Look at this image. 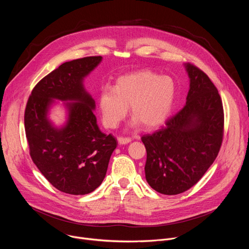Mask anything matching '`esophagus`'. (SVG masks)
Segmentation results:
<instances>
[{
  "instance_id": "1",
  "label": "esophagus",
  "mask_w": 249,
  "mask_h": 249,
  "mask_svg": "<svg viewBox=\"0 0 249 249\" xmlns=\"http://www.w3.org/2000/svg\"><path fill=\"white\" fill-rule=\"evenodd\" d=\"M117 140H118V143L120 145H125L131 142V138H129V137H118Z\"/></svg>"
}]
</instances>
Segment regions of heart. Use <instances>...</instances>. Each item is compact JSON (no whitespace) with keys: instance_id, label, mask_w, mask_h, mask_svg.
<instances>
[{"instance_id":"heart-1","label":"heart","mask_w":249,"mask_h":249,"mask_svg":"<svg viewBox=\"0 0 249 249\" xmlns=\"http://www.w3.org/2000/svg\"><path fill=\"white\" fill-rule=\"evenodd\" d=\"M175 97V86L168 77L151 71L120 77L111 88L105 86L98 97L102 123L109 129L116 128L126 117L128 107L135 123L145 128H155L167 118Z\"/></svg>"}]
</instances>
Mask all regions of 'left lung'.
I'll use <instances>...</instances> for the list:
<instances>
[{"label": "left lung", "instance_id": "obj_1", "mask_svg": "<svg viewBox=\"0 0 249 249\" xmlns=\"http://www.w3.org/2000/svg\"><path fill=\"white\" fill-rule=\"evenodd\" d=\"M190 89L184 107L165 126L142 137L146 150V179L157 192L176 195L194 186L215 161L224 138V108L210 78L185 64Z\"/></svg>", "mask_w": 249, "mask_h": 249}]
</instances>
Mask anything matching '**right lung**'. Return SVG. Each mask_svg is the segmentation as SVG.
<instances>
[{
    "label": "right lung",
    "mask_w": 249,
    "mask_h": 249,
    "mask_svg": "<svg viewBox=\"0 0 249 249\" xmlns=\"http://www.w3.org/2000/svg\"><path fill=\"white\" fill-rule=\"evenodd\" d=\"M101 56L85 57L60 65L31 91L24 111L29 155L45 178L58 190L85 195L103 181L117 140L102 133L93 114L94 100L85 90L84 78L100 63ZM52 99L68 103L69 118L61 129L47 119Z\"/></svg>",
    "instance_id": "right-lung-1"
}]
</instances>
